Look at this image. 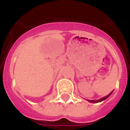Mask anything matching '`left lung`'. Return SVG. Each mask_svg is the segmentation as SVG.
<instances>
[{"mask_svg":"<svg viewBox=\"0 0 130 130\" xmlns=\"http://www.w3.org/2000/svg\"><path fill=\"white\" fill-rule=\"evenodd\" d=\"M111 93H112V92H111L109 94L107 95V96H105V97H104V98H102L101 99L98 100H88V101L89 102H92V103H98V102H102V101H104V100H105V99H107V98L109 97V96L111 94Z\"/></svg>","mask_w":130,"mask_h":130,"instance_id":"1","label":"left lung"}]
</instances>
